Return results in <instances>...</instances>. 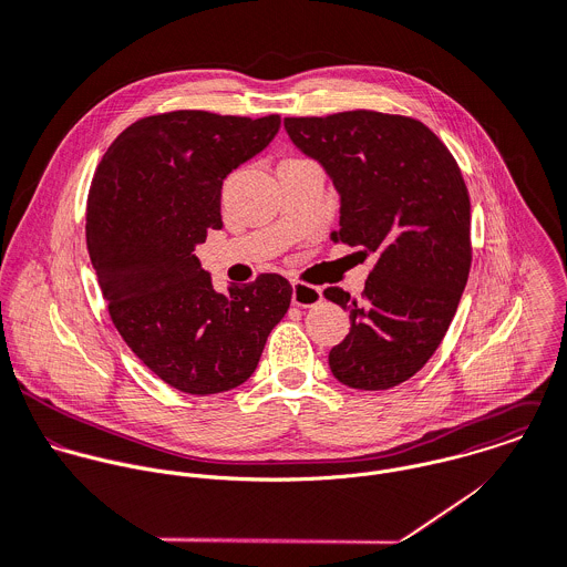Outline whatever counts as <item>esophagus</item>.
<instances>
[{
    "instance_id": "1",
    "label": "esophagus",
    "mask_w": 567,
    "mask_h": 567,
    "mask_svg": "<svg viewBox=\"0 0 567 567\" xmlns=\"http://www.w3.org/2000/svg\"><path fill=\"white\" fill-rule=\"evenodd\" d=\"M322 300V291L320 287H313V285H305L300 280H293L291 282V302L296 307H313Z\"/></svg>"
}]
</instances>
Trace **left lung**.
<instances>
[{
	"label": "left lung",
	"mask_w": 567,
	"mask_h": 567,
	"mask_svg": "<svg viewBox=\"0 0 567 567\" xmlns=\"http://www.w3.org/2000/svg\"><path fill=\"white\" fill-rule=\"evenodd\" d=\"M293 145L318 161L340 196L333 243L375 254L364 300L324 298L351 320L331 349L336 380L384 391L413 378L444 340L471 271V198L446 145L420 121L371 110L289 116Z\"/></svg>",
	"instance_id": "1"
}]
</instances>
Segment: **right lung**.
<instances>
[{
	"label": "right lung",
	"instance_id": "1",
	"mask_svg": "<svg viewBox=\"0 0 567 567\" xmlns=\"http://www.w3.org/2000/svg\"><path fill=\"white\" fill-rule=\"evenodd\" d=\"M278 130V114H156L123 130L94 172L85 243L110 318L134 355L183 393L247 382L289 309L282 276L218 293L194 254L223 227V181Z\"/></svg>",
	"mask_w": 567,
	"mask_h": 567
}]
</instances>
